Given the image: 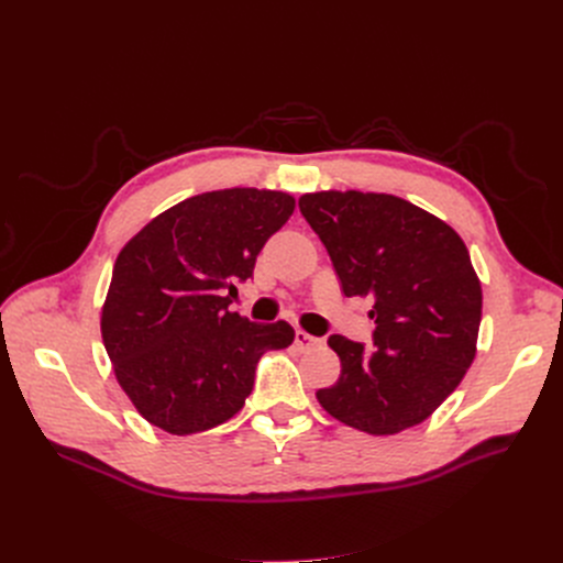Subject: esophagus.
<instances>
[{
    "label": "esophagus",
    "mask_w": 563,
    "mask_h": 563,
    "mask_svg": "<svg viewBox=\"0 0 563 563\" xmlns=\"http://www.w3.org/2000/svg\"><path fill=\"white\" fill-rule=\"evenodd\" d=\"M294 342H297V346H299L301 351H308V349L319 346L323 340H321V338H314V335H310V333H306V331H297V335H294Z\"/></svg>",
    "instance_id": "esophagus-1"
}]
</instances>
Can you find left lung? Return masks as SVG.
<instances>
[{
  "label": "left lung",
  "instance_id": "left-lung-1",
  "mask_svg": "<svg viewBox=\"0 0 563 563\" xmlns=\"http://www.w3.org/2000/svg\"><path fill=\"white\" fill-rule=\"evenodd\" d=\"M299 210L327 246L344 297H369L372 349L342 335L335 386L317 390L346 427L393 435L424 422L475 361L482 285L461 236L388 194L319 191Z\"/></svg>",
  "mask_w": 563,
  "mask_h": 563
}]
</instances>
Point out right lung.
<instances>
[{
    "instance_id": "1",
    "label": "right lung",
    "mask_w": 563,
    "mask_h": 563,
    "mask_svg": "<svg viewBox=\"0 0 563 563\" xmlns=\"http://www.w3.org/2000/svg\"><path fill=\"white\" fill-rule=\"evenodd\" d=\"M294 212L283 191L223 189L177 202L118 253L102 308L113 372L141 416L173 433L240 412L266 351L294 342L287 321L230 312L234 283Z\"/></svg>"
}]
</instances>
